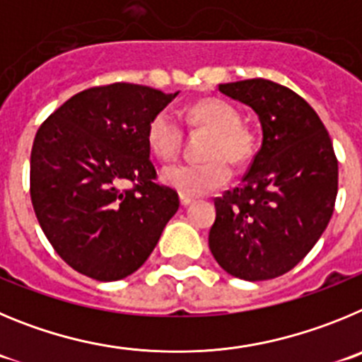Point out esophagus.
<instances>
[{
	"mask_svg": "<svg viewBox=\"0 0 362 362\" xmlns=\"http://www.w3.org/2000/svg\"><path fill=\"white\" fill-rule=\"evenodd\" d=\"M191 202H193V198L185 197V194H180V204L184 205V207H187V205L191 204Z\"/></svg>",
	"mask_w": 362,
	"mask_h": 362,
	"instance_id": "1",
	"label": "esophagus"
}]
</instances>
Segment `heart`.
<instances>
[{
  "instance_id": "obj_1",
  "label": "heart",
  "mask_w": 362,
  "mask_h": 362,
  "mask_svg": "<svg viewBox=\"0 0 362 362\" xmlns=\"http://www.w3.org/2000/svg\"><path fill=\"white\" fill-rule=\"evenodd\" d=\"M184 120L191 128L211 132L204 151L207 160L168 165L162 180L185 197H202L229 182V162L242 164L252 155L254 136L233 104L218 97H205L187 106ZM146 141L155 157L171 160L180 153L184 129L173 113L162 110L149 119Z\"/></svg>"
}]
</instances>
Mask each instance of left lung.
<instances>
[{
  "instance_id": "left-lung-1",
  "label": "left lung",
  "mask_w": 362,
  "mask_h": 362,
  "mask_svg": "<svg viewBox=\"0 0 362 362\" xmlns=\"http://www.w3.org/2000/svg\"><path fill=\"white\" fill-rule=\"evenodd\" d=\"M249 104L263 129L242 184L214 198L209 249L221 269L245 281L285 274L301 262L334 213L337 158L307 100L269 79L218 86Z\"/></svg>"
}]
</instances>
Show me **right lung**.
Returning <instances> with one entry per match:
<instances>
[{"instance_id": "right-lung-1", "label": "right lung", "mask_w": 362, "mask_h": 362, "mask_svg": "<svg viewBox=\"0 0 362 362\" xmlns=\"http://www.w3.org/2000/svg\"><path fill=\"white\" fill-rule=\"evenodd\" d=\"M177 93L132 83L93 86L35 133L30 198L54 250L97 281L133 274L153 252L178 193L157 184L146 128Z\"/></svg>"}]
</instances>
